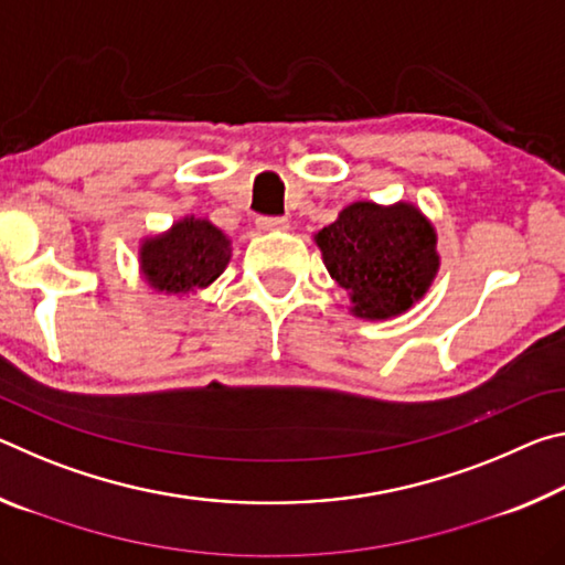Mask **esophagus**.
Returning a JSON list of instances; mask_svg holds the SVG:
<instances>
[{
	"label": "esophagus",
	"instance_id": "obj_1",
	"mask_svg": "<svg viewBox=\"0 0 565 565\" xmlns=\"http://www.w3.org/2000/svg\"><path fill=\"white\" fill-rule=\"evenodd\" d=\"M256 224L264 232H284V228H289V218L286 216H259L256 218Z\"/></svg>",
	"mask_w": 565,
	"mask_h": 565
}]
</instances>
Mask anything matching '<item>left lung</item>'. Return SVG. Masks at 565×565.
Returning <instances> with one entry per match:
<instances>
[{
  "instance_id": "left-lung-1",
  "label": "left lung",
  "mask_w": 565,
  "mask_h": 565,
  "mask_svg": "<svg viewBox=\"0 0 565 565\" xmlns=\"http://www.w3.org/2000/svg\"><path fill=\"white\" fill-rule=\"evenodd\" d=\"M317 244L331 279L351 291L353 313L361 319H388L411 309L438 269L434 228L411 204H351L321 228Z\"/></svg>"
}]
</instances>
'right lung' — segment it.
<instances>
[{
	"mask_svg": "<svg viewBox=\"0 0 565 565\" xmlns=\"http://www.w3.org/2000/svg\"><path fill=\"white\" fill-rule=\"evenodd\" d=\"M228 264V238L214 224L184 218L171 232L141 246V269L149 284L167 294H184L212 284Z\"/></svg>",
	"mask_w": 565,
	"mask_h": 565,
	"instance_id": "add662e5",
	"label": "right lung"
}]
</instances>
